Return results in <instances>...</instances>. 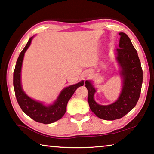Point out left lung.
Masks as SVG:
<instances>
[{
    "label": "left lung",
    "mask_w": 154,
    "mask_h": 154,
    "mask_svg": "<svg viewBox=\"0 0 154 154\" xmlns=\"http://www.w3.org/2000/svg\"><path fill=\"white\" fill-rule=\"evenodd\" d=\"M119 35L121 38L116 59L121 68L123 87L118 100L108 106L97 104L93 98L96 92L94 88L90 82H85L88 92V101L90 109L104 120L121 119L130 112L137 103L142 88L143 70L137 51L127 34L121 32Z\"/></svg>",
    "instance_id": "8db88e82"
}]
</instances>
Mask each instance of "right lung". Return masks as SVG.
Masks as SVG:
<instances>
[{"mask_svg": "<svg viewBox=\"0 0 154 154\" xmlns=\"http://www.w3.org/2000/svg\"><path fill=\"white\" fill-rule=\"evenodd\" d=\"M33 37L29 39L24 49L21 51L17 60L14 72V88L17 101L24 113L38 123L48 124L59 120L64 115L66 111L68 101L71 98L78 87L82 86L84 82L66 88L61 92L54 104L45 106L40 102L34 101L29 97L22 89L20 83V72L24 53L30 46Z\"/></svg>", "mask_w": 154, "mask_h": 154, "instance_id": "right-lung-1", "label": "right lung"}]
</instances>
